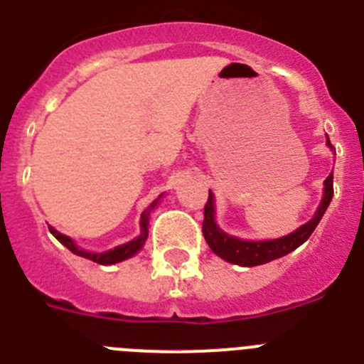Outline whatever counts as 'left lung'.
Masks as SVG:
<instances>
[{
	"mask_svg": "<svg viewBox=\"0 0 364 364\" xmlns=\"http://www.w3.org/2000/svg\"><path fill=\"white\" fill-rule=\"evenodd\" d=\"M327 144L331 145L328 138ZM332 196H334V183H332V174H328V178L325 179V193L323 199H321L320 208H318L316 215L307 224H304L301 228H298L291 235L282 237V239L253 242V240H240L235 239V237H230L223 230L217 228L215 217H213V213H215V210H213V198L212 192H208V201L205 205V220H203V235H205V240L212 247L213 253L219 255L220 259H224L226 262L246 267L260 266V264L280 259V257H284V255L291 253L298 246H301L312 235L314 228L321 220L325 210L331 205Z\"/></svg>",
	"mask_w": 364,
	"mask_h": 364,
	"instance_id": "left-lung-1",
	"label": "left lung"
}]
</instances>
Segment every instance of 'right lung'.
Masks as SVG:
<instances>
[{"mask_svg": "<svg viewBox=\"0 0 364 364\" xmlns=\"http://www.w3.org/2000/svg\"><path fill=\"white\" fill-rule=\"evenodd\" d=\"M156 203H158V201L152 203L151 208L145 210V212L141 213V220H140L141 235L138 237V239L131 240V242L122 244V246L114 247V250L105 251V253H90V251L79 250V247L75 246V242L70 239V237L63 235V233H59V232H57V230H53L52 226H48V230H50V232H52V235L55 237V239L59 240L60 244H64V246H66L68 250L71 251V253L79 255V257H84V259L93 260V262H97V264H102V266H111V264H117V262H122V260L129 259V257H132V255L138 253V251L141 250V246H144L145 239H147V224H149L147 219H149V212H151V210L154 208Z\"/></svg>", "mask_w": 364, "mask_h": 364, "instance_id": "right-lung-1", "label": "right lung"}]
</instances>
